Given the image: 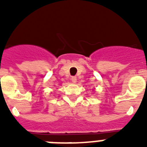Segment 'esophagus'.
Instances as JSON below:
<instances>
[{"label":"esophagus","instance_id":"34e87169","mask_svg":"<svg viewBox=\"0 0 147 147\" xmlns=\"http://www.w3.org/2000/svg\"><path fill=\"white\" fill-rule=\"evenodd\" d=\"M71 79L72 82H76V81H77V78H76V76H72Z\"/></svg>","mask_w":147,"mask_h":147}]
</instances>
